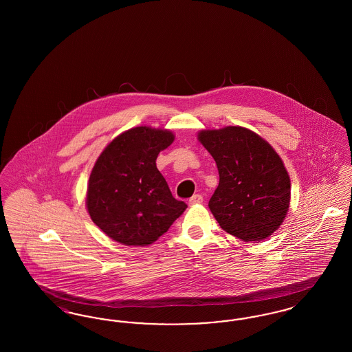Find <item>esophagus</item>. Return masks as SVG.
Here are the masks:
<instances>
[{
    "mask_svg": "<svg viewBox=\"0 0 352 352\" xmlns=\"http://www.w3.org/2000/svg\"><path fill=\"white\" fill-rule=\"evenodd\" d=\"M201 201H203V197H201V194H195V195H192V197L188 199L190 204H199Z\"/></svg>",
    "mask_w": 352,
    "mask_h": 352,
    "instance_id": "obj_1",
    "label": "esophagus"
}]
</instances>
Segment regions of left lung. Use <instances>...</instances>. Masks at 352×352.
<instances>
[{
    "label": "left lung",
    "instance_id": "8db88e82",
    "mask_svg": "<svg viewBox=\"0 0 352 352\" xmlns=\"http://www.w3.org/2000/svg\"><path fill=\"white\" fill-rule=\"evenodd\" d=\"M198 138L218 166L219 186L208 207L219 226L244 241L273 234L290 201V179L278 154L241 126L201 131Z\"/></svg>",
    "mask_w": 352,
    "mask_h": 352
}]
</instances>
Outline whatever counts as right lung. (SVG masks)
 I'll use <instances>...</instances> for the list:
<instances>
[{
    "label": "right lung",
    "mask_w": 352,
    "mask_h": 352,
    "mask_svg": "<svg viewBox=\"0 0 352 352\" xmlns=\"http://www.w3.org/2000/svg\"><path fill=\"white\" fill-rule=\"evenodd\" d=\"M173 141L168 131L138 126L120 134L101 153L89 177L87 208L111 239L149 245L186 210L155 166L160 151Z\"/></svg>",
    "instance_id": "1"
}]
</instances>
